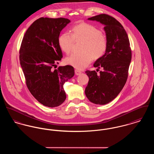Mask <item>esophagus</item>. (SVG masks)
<instances>
[{"label":"esophagus","instance_id":"esophagus-1","mask_svg":"<svg viewBox=\"0 0 154 154\" xmlns=\"http://www.w3.org/2000/svg\"><path fill=\"white\" fill-rule=\"evenodd\" d=\"M75 73L76 75H80L82 73V72L80 70H77V69L75 70Z\"/></svg>","mask_w":154,"mask_h":154}]
</instances>
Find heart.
Segmentation results:
<instances>
[{
  "instance_id": "obj_1",
  "label": "heart",
  "mask_w": 154,
  "mask_h": 154,
  "mask_svg": "<svg viewBox=\"0 0 154 154\" xmlns=\"http://www.w3.org/2000/svg\"><path fill=\"white\" fill-rule=\"evenodd\" d=\"M72 33L64 32L59 38L60 48L66 54L72 50L75 41H84L82 53H74L65 59V62L78 69H83L92 61L103 56L107 48V39L94 26L81 23L73 27Z\"/></svg>"
}]
</instances>
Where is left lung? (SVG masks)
Wrapping results in <instances>:
<instances>
[{
  "label": "left lung",
  "instance_id": "1",
  "mask_svg": "<svg viewBox=\"0 0 154 154\" xmlns=\"http://www.w3.org/2000/svg\"><path fill=\"white\" fill-rule=\"evenodd\" d=\"M88 19L104 25L107 48L94 64V67L103 70L99 74L95 70L85 72L89 82L85 92L90 102L105 105L116 98L125 85L132 57L130 43L125 30L112 16L100 14Z\"/></svg>",
  "mask_w": 154,
  "mask_h": 154
}]
</instances>
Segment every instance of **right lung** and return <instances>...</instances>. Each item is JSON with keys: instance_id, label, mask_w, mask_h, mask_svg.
<instances>
[{"instance_id": "add662e5", "label": "right lung", "mask_w": 154, "mask_h": 154, "mask_svg": "<svg viewBox=\"0 0 154 154\" xmlns=\"http://www.w3.org/2000/svg\"><path fill=\"white\" fill-rule=\"evenodd\" d=\"M70 20L41 17L26 30L19 51V60L31 94L44 106L54 108L66 99L63 85L75 74L70 65L52 69L62 57L59 35Z\"/></svg>"}]
</instances>
